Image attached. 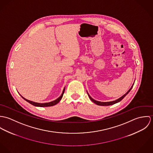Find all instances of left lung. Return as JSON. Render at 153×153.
I'll list each match as a JSON object with an SVG mask.
<instances>
[{"mask_svg": "<svg viewBox=\"0 0 153 153\" xmlns=\"http://www.w3.org/2000/svg\"><path fill=\"white\" fill-rule=\"evenodd\" d=\"M133 85H134V84L132 85V86L131 87V88L128 91V92L126 94H124L123 97H121V98H118V100H115V101H111V102H100V101H96V100H94L93 98H92L91 97H90V95L88 94V97H89V98H90V100L93 102H94L95 104H97L98 105H101V106H108V105H113V104H116V103H117V102H120V101H121L128 93H129V92L131 91V89H132V88L133 87Z\"/></svg>", "mask_w": 153, "mask_h": 153, "instance_id": "obj_1", "label": "left lung"}]
</instances>
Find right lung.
I'll use <instances>...</instances> for the list:
<instances>
[{
    "instance_id": "right-lung-1",
    "label": "right lung",
    "mask_w": 153,
    "mask_h": 153,
    "mask_svg": "<svg viewBox=\"0 0 153 153\" xmlns=\"http://www.w3.org/2000/svg\"><path fill=\"white\" fill-rule=\"evenodd\" d=\"M65 88H64V90H63V92H62L61 95L58 98H57V99H56V100H55V101H53L50 102H47V103L41 104V103L35 102H33V101H29V100H27L25 99V98H23L22 96H21V97H22V98H23L25 101H26L27 102H28L29 103H30V104H32V105H34V106H36V107H51V106H53V105H56V104H58V103L61 101V100L62 99V97H63V95H64V91H65Z\"/></svg>"
}]
</instances>
